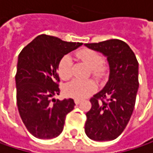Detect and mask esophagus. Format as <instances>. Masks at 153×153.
I'll return each mask as SVG.
<instances>
[{"mask_svg": "<svg viewBox=\"0 0 153 153\" xmlns=\"http://www.w3.org/2000/svg\"><path fill=\"white\" fill-rule=\"evenodd\" d=\"M80 102H81V100H80V99H77V98L76 99H74V103H75L76 105H79Z\"/></svg>", "mask_w": 153, "mask_h": 153, "instance_id": "1", "label": "esophagus"}]
</instances>
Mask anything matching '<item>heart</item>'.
<instances>
[{
    "label": "heart",
    "instance_id": "obj_1",
    "mask_svg": "<svg viewBox=\"0 0 153 153\" xmlns=\"http://www.w3.org/2000/svg\"><path fill=\"white\" fill-rule=\"evenodd\" d=\"M77 57L86 63L90 68L92 76L100 79L106 74V66L103 64V56L100 53L90 48H81L76 53ZM58 74L62 79H69L73 75V62L70 56H65L58 64ZM97 85L93 79H74L65 86L66 96L80 99L85 98L95 92Z\"/></svg>",
    "mask_w": 153,
    "mask_h": 153
}]
</instances>
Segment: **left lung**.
<instances>
[{"mask_svg": "<svg viewBox=\"0 0 153 153\" xmlns=\"http://www.w3.org/2000/svg\"><path fill=\"white\" fill-rule=\"evenodd\" d=\"M85 46L106 56L110 66L106 85L90 99L85 133L95 141H111L123 132L134 111L139 87L137 59L129 46L120 40Z\"/></svg>", "mask_w": 153, "mask_h": 153, "instance_id": "1", "label": "left lung"}]
</instances>
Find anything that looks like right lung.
Listing matches in <instances>:
<instances>
[{"instance_id": "1", "label": "right lung", "mask_w": 153, "mask_h": 153, "mask_svg": "<svg viewBox=\"0 0 153 153\" xmlns=\"http://www.w3.org/2000/svg\"><path fill=\"white\" fill-rule=\"evenodd\" d=\"M81 45L42 34L21 50L16 74V105L33 137L51 139L63 131L65 117L75 104L72 98H52L60 93L56 70L63 56Z\"/></svg>"}]
</instances>
